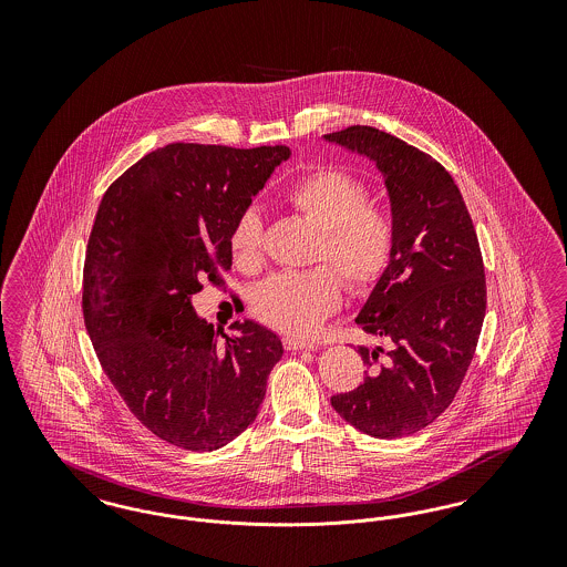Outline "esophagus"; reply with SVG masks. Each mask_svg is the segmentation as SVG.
Returning <instances> with one entry per match:
<instances>
[{
  "label": "esophagus",
  "mask_w": 567,
  "mask_h": 567,
  "mask_svg": "<svg viewBox=\"0 0 567 567\" xmlns=\"http://www.w3.org/2000/svg\"><path fill=\"white\" fill-rule=\"evenodd\" d=\"M282 344H285L287 351H303V349L315 351V344H312V342H306V340H299V338H289V336L282 338Z\"/></svg>",
  "instance_id": "obj_1"
}]
</instances>
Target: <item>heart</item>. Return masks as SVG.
I'll return each mask as SVG.
<instances>
[{
    "label": "heart",
    "instance_id": "heart-1",
    "mask_svg": "<svg viewBox=\"0 0 567 567\" xmlns=\"http://www.w3.org/2000/svg\"><path fill=\"white\" fill-rule=\"evenodd\" d=\"M370 185L351 169L321 165L289 183L282 199L319 229L312 248L315 266L278 271L264 280L250 299L252 315L289 338H312L340 308L344 285L352 293H370L386 274L398 244V223L389 206L372 202ZM234 264L259 270L264 261V220L244 208L229 231Z\"/></svg>",
    "mask_w": 567,
    "mask_h": 567
}]
</instances>
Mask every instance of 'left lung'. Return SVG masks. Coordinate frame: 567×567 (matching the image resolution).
I'll return each mask as SVG.
<instances>
[{
  "instance_id": "left-lung-1",
  "label": "left lung",
  "mask_w": 567,
  "mask_h": 567,
  "mask_svg": "<svg viewBox=\"0 0 567 567\" xmlns=\"http://www.w3.org/2000/svg\"><path fill=\"white\" fill-rule=\"evenodd\" d=\"M324 140L377 162L398 223L393 261L357 317L389 349L359 347L370 372L331 405L368 435H412L453 404L474 359L486 312L478 236L455 181L432 155L368 125Z\"/></svg>"
}]
</instances>
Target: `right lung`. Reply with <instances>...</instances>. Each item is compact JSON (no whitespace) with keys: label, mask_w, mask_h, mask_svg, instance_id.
Here are the masks:
<instances>
[{"label":"right lung","mask_w":567,"mask_h":567,"mask_svg":"<svg viewBox=\"0 0 567 567\" xmlns=\"http://www.w3.org/2000/svg\"><path fill=\"white\" fill-rule=\"evenodd\" d=\"M287 157L285 144L172 142L125 169L97 208L82 270L89 338L130 412L178 449L240 435L282 357L278 336L252 321L218 344L190 297L204 280L227 291L231 225Z\"/></svg>","instance_id":"obj_1"}]
</instances>
